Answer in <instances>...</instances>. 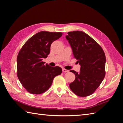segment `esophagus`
<instances>
[{
	"label": "esophagus",
	"mask_w": 123,
	"mask_h": 123,
	"mask_svg": "<svg viewBox=\"0 0 123 123\" xmlns=\"http://www.w3.org/2000/svg\"><path fill=\"white\" fill-rule=\"evenodd\" d=\"M62 71H63V72H64V73H67V72H69V70L63 68V69H62Z\"/></svg>",
	"instance_id": "1"
}]
</instances>
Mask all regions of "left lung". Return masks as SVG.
Here are the masks:
<instances>
[{
  "instance_id": "1",
  "label": "left lung",
  "mask_w": 123,
  "mask_h": 123,
  "mask_svg": "<svg viewBox=\"0 0 123 123\" xmlns=\"http://www.w3.org/2000/svg\"><path fill=\"white\" fill-rule=\"evenodd\" d=\"M66 38L81 66L79 73L70 70L75 80L69 87L79 96H88L94 92L105 77V55L97 42L82 31L68 32Z\"/></svg>"
}]
</instances>
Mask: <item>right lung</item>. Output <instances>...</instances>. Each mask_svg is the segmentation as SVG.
<instances>
[{
  "label": "right lung",
  "instance_id": "right-lung-1",
  "mask_svg": "<svg viewBox=\"0 0 123 123\" xmlns=\"http://www.w3.org/2000/svg\"><path fill=\"white\" fill-rule=\"evenodd\" d=\"M61 32L41 31L27 40L17 57V76L27 91L41 94L50 88L54 78L62 73L58 66L53 67L42 61L50 53L51 44L62 36Z\"/></svg>",
  "mask_w": 123,
  "mask_h": 123
}]
</instances>
